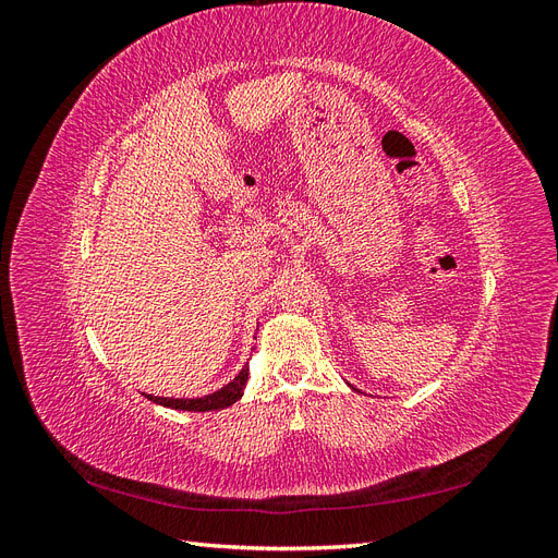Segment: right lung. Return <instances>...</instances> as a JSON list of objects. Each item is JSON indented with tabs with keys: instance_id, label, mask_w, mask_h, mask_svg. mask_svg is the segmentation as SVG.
Masks as SVG:
<instances>
[{
	"instance_id": "add662e5",
	"label": "right lung",
	"mask_w": 558,
	"mask_h": 558,
	"mask_svg": "<svg viewBox=\"0 0 558 558\" xmlns=\"http://www.w3.org/2000/svg\"><path fill=\"white\" fill-rule=\"evenodd\" d=\"M248 379V367H242V373L234 377L228 386H223L221 391L209 393L205 398H158V396H148V400H154L158 404H165V408L172 410H183V412H211V410H223L230 408L232 402H238L244 393V386Z\"/></svg>"
}]
</instances>
